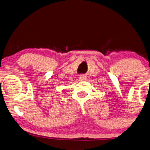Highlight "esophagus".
Wrapping results in <instances>:
<instances>
[{
  "label": "esophagus",
  "mask_w": 150,
  "mask_h": 150,
  "mask_svg": "<svg viewBox=\"0 0 150 150\" xmlns=\"http://www.w3.org/2000/svg\"><path fill=\"white\" fill-rule=\"evenodd\" d=\"M79 79L80 81H86L87 79V77H86V75H79Z\"/></svg>",
  "instance_id": "34e87169"
}]
</instances>
